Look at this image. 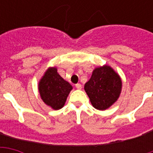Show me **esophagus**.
<instances>
[{"label": "esophagus", "instance_id": "obj_1", "mask_svg": "<svg viewBox=\"0 0 153 153\" xmlns=\"http://www.w3.org/2000/svg\"><path fill=\"white\" fill-rule=\"evenodd\" d=\"M75 88H76L77 89H81L82 88V85L80 83H77V84H75Z\"/></svg>", "mask_w": 153, "mask_h": 153}]
</instances>
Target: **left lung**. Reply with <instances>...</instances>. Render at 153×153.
<instances>
[{
    "mask_svg": "<svg viewBox=\"0 0 153 153\" xmlns=\"http://www.w3.org/2000/svg\"><path fill=\"white\" fill-rule=\"evenodd\" d=\"M121 79L108 65L96 68L84 85V90L94 108L106 110L115 103L121 92Z\"/></svg>",
    "mask_w": 153,
    "mask_h": 153,
    "instance_id": "1",
    "label": "left lung"
}]
</instances>
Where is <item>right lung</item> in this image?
Listing matches in <instances>:
<instances>
[{
	"instance_id": "obj_1",
	"label": "right lung",
	"mask_w": 153,
	"mask_h": 153,
	"mask_svg": "<svg viewBox=\"0 0 153 153\" xmlns=\"http://www.w3.org/2000/svg\"><path fill=\"white\" fill-rule=\"evenodd\" d=\"M38 89L47 106L59 110L65 105L72 86L57 73L56 68H49L40 80Z\"/></svg>"
}]
</instances>
